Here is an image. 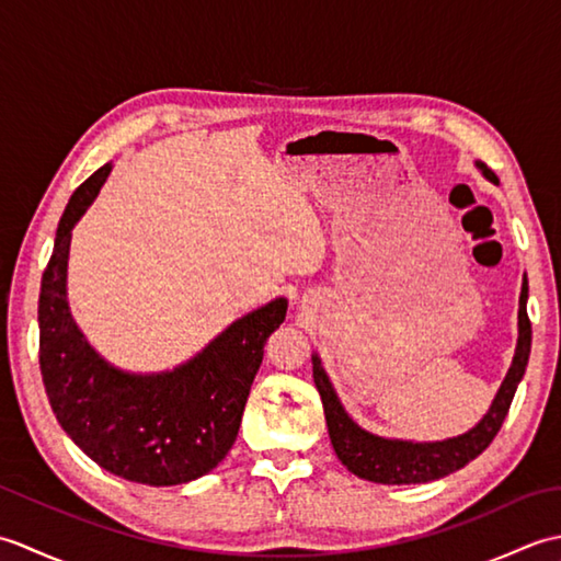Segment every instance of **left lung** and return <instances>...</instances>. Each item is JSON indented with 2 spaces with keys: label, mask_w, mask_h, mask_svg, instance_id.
I'll use <instances>...</instances> for the list:
<instances>
[{
  "label": "left lung",
  "mask_w": 561,
  "mask_h": 561,
  "mask_svg": "<svg viewBox=\"0 0 561 561\" xmlns=\"http://www.w3.org/2000/svg\"><path fill=\"white\" fill-rule=\"evenodd\" d=\"M478 169L490 178V181H496L494 171L486 169L484 163L478 161ZM526 301H528V279L523 277V289H520V301H518V344H516L514 364H511L490 412L482 416L480 424H474L468 434L453 436L446 440L414 444V440L383 438V436L364 432V428L356 426L352 422V416L344 412L342 402L337 400V392L332 388L330 378L325 374V368L320 366L318 354H313V380L320 392V400H323L332 448H335L342 465H347L350 472L368 482L422 484V482L446 478V474L465 468L470 460L478 458L480 453L492 444L494 436L499 434V428H502L511 408V400H514L520 378L526 374L530 342H533Z\"/></svg>",
  "instance_id": "left-lung-1"
}]
</instances>
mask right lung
Returning <instances> with one entry per match:
<instances>
[{"mask_svg":"<svg viewBox=\"0 0 561 561\" xmlns=\"http://www.w3.org/2000/svg\"><path fill=\"white\" fill-rule=\"evenodd\" d=\"M105 163L69 197L41 282V374L57 422L103 470L129 482L171 486L217 468L241 426L265 342L287 318L274 299L238 318L183 366L125 374L83 340L67 304L71 229L96 199Z\"/></svg>","mask_w":561,"mask_h":561,"instance_id":"obj_1","label":"right lung"}]
</instances>
